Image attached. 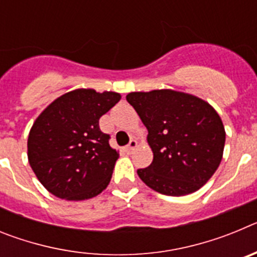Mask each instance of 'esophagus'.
I'll list each match as a JSON object with an SVG mask.
<instances>
[{"label": "esophagus", "instance_id": "1", "mask_svg": "<svg viewBox=\"0 0 257 257\" xmlns=\"http://www.w3.org/2000/svg\"><path fill=\"white\" fill-rule=\"evenodd\" d=\"M136 147H138V143H136V140H130V143L126 145V148L124 149H126L127 153H131V152H133Z\"/></svg>", "mask_w": 257, "mask_h": 257}]
</instances>
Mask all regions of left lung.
<instances>
[{"instance_id": "left-lung-1", "label": "left lung", "mask_w": 257, "mask_h": 257, "mask_svg": "<svg viewBox=\"0 0 257 257\" xmlns=\"http://www.w3.org/2000/svg\"><path fill=\"white\" fill-rule=\"evenodd\" d=\"M153 151V162L138 170L149 188L165 196L198 190L222 158L225 130L216 110L205 100L174 90L130 92Z\"/></svg>"}]
</instances>
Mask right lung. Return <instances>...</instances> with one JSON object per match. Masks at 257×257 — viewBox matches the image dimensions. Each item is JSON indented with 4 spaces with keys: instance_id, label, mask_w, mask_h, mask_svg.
Returning <instances> with one entry per match:
<instances>
[{
    "instance_id": "1",
    "label": "right lung",
    "mask_w": 257,
    "mask_h": 257,
    "mask_svg": "<svg viewBox=\"0 0 257 257\" xmlns=\"http://www.w3.org/2000/svg\"><path fill=\"white\" fill-rule=\"evenodd\" d=\"M117 92L78 88L38 115L28 136V160L41 184L68 201L92 198L108 187L118 152L99 119L119 101Z\"/></svg>"
}]
</instances>
